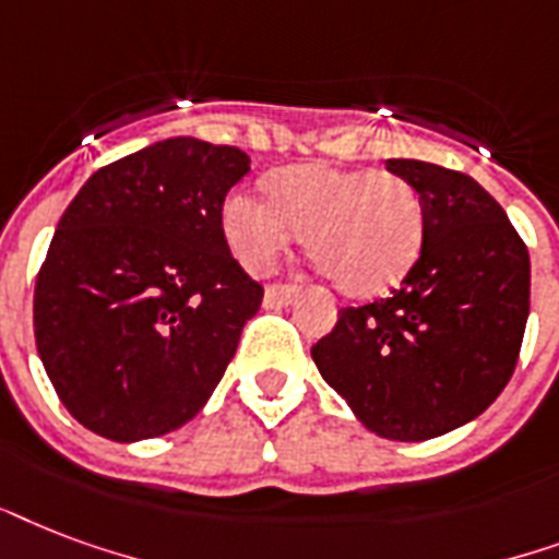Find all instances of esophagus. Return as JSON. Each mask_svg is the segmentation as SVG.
Listing matches in <instances>:
<instances>
[{
  "instance_id": "1",
  "label": "esophagus",
  "mask_w": 559,
  "mask_h": 559,
  "mask_svg": "<svg viewBox=\"0 0 559 559\" xmlns=\"http://www.w3.org/2000/svg\"><path fill=\"white\" fill-rule=\"evenodd\" d=\"M297 297L294 285H267L265 288V309H283Z\"/></svg>"
}]
</instances>
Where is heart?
Returning a JSON list of instances; mask_svg holds the SVG:
<instances>
[{"instance_id": "1", "label": "heart", "mask_w": 559, "mask_h": 559, "mask_svg": "<svg viewBox=\"0 0 559 559\" xmlns=\"http://www.w3.org/2000/svg\"><path fill=\"white\" fill-rule=\"evenodd\" d=\"M224 236L253 274L274 267L297 236L347 297H379L408 276L423 250L426 210L414 186L388 171L292 166L271 177V198L236 189L224 201Z\"/></svg>"}]
</instances>
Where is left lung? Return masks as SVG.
I'll list each match as a JSON object with an SVG mask.
<instances>
[{"label": "left lung", "instance_id": "1", "mask_svg": "<svg viewBox=\"0 0 559 559\" xmlns=\"http://www.w3.org/2000/svg\"><path fill=\"white\" fill-rule=\"evenodd\" d=\"M423 198L426 236L391 297L341 309L311 358L370 431L431 440L490 408L516 370L531 309L525 241L469 175L388 159Z\"/></svg>", "mask_w": 559, "mask_h": 559}]
</instances>
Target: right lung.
Segmentation results:
<instances>
[{"mask_svg": "<svg viewBox=\"0 0 559 559\" xmlns=\"http://www.w3.org/2000/svg\"><path fill=\"white\" fill-rule=\"evenodd\" d=\"M248 171L245 151L175 136L98 168L60 215L34 338L84 428L136 443L206 405L262 306L221 224Z\"/></svg>", "mask_w": 559, "mask_h": 559, "instance_id": "right-lung-1", "label": "right lung"}]
</instances>
